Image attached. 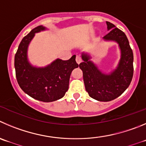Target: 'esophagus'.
<instances>
[{"label":"esophagus","instance_id":"1","mask_svg":"<svg viewBox=\"0 0 146 146\" xmlns=\"http://www.w3.org/2000/svg\"><path fill=\"white\" fill-rule=\"evenodd\" d=\"M76 60L78 64H80L81 62H82V58H81V57L79 56V55H77L76 58Z\"/></svg>","mask_w":146,"mask_h":146}]
</instances>
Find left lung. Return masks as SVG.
<instances>
[{
	"instance_id": "obj_1",
	"label": "left lung",
	"mask_w": 146,
	"mask_h": 146,
	"mask_svg": "<svg viewBox=\"0 0 146 146\" xmlns=\"http://www.w3.org/2000/svg\"><path fill=\"white\" fill-rule=\"evenodd\" d=\"M107 25L110 32L103 39L116 42L121 50L117 68L110 74L103 73L90 60L91 57L84 53L81 55L84 61L79 64L86 91L91 97L100 102H110L120 96L130 86L133 76V53L128 39L113 24L107 21Z\"/></svg>"
}]
</instances>
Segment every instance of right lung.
Segmentation results:
<instances>
[{"mask_svg": "<svg viewBox=\"0 0 146 146\" xmlns=\"http://www.w3.org/2000/svg\"><path fill=\"white\" fill-rule=\"evenodd\" d=\"M45 29L39 26L23 38L15 54L14 66L18 84L27 94L41 102H51L63 97L68 90L71 72L78 65L76 55L68 60L56 59L44 68H36L29 63V44L35 33Z\"/></svg>", "mask_w": 146, "mask_h": 146, "instance_id": "obj_1", "label": "right lung"}]
</instances>
